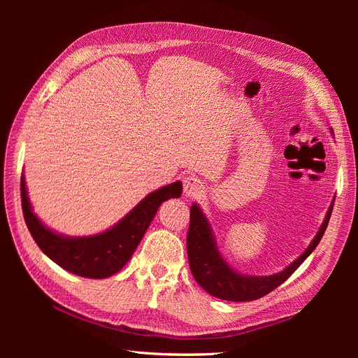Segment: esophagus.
I'll return each instance as SVG.
<instances>
[{"instance_id": "1", "label": "esophagus", "mask_w": 358, "mask_h": 358, "mask_svg": "<svg viewBox=\"0 0 358 358\" xmlns=\"http://www.w3.org/2000/svg\"><path fill=\"white\" fill-rule=\"evenodd\" d=\"M184 194L189 199H199L204 193V184L196 177H189L184 180Z\"/></svg>"}]
</instances>
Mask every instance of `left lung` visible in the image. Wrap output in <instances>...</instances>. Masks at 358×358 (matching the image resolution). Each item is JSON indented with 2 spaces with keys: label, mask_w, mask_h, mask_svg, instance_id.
<instances>
[{
  "label": "left lung",
  "mask_w": 358,
  "mask_h": 358,
  "mask_svg": "<svg viewBox=\"0 0 358 358\" xmlns=\"http://www.w3.org/2000/svg\"><path fill=\"white\" fill-rule=\"evenodd\" d=\"M331 134L334 131L331 130ZM334 200L327 212L316 236L306 251L294 259L289 267L273 275H245L235 271L224 261L216 247V239L208 217L196 203L190 209V227L187 234V255H189L190 270L193 277L209 294L229 302H250L268 294L297 270V267L312 254L322 239L332 213Z\"/></svg>",
  "instance_id": "left-lung-1"
}]
</instances>
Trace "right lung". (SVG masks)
I'll list each match as a JSON object with an SVG mask.
<instances>
[{"label": "right lung", "instance_id": "add662e5", "mask_svg": "<svg viewBox=\"0 0 358 358\" xmlns=\"http://www.w3.org/2000/svg\"><path fill=\"white\" fill-rule=\"evenodd\" d=\"M181 181L149 193L115 227L91 236H64L50 231L33 210L22 176V208L27 228L39 248L64 270L87 278H106L119 273L134 255L162 201L178 199Z\"/></svg>", "mask_w": 358, "mask_h": 358}]
</instances>
